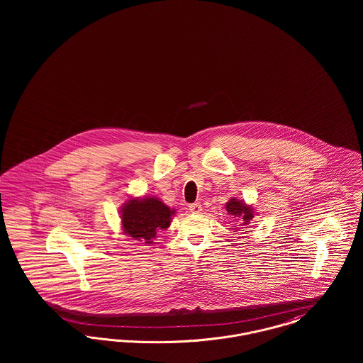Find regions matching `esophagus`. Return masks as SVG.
I'll list each match as a JSON object with an SVG mask.
<instances>
[{"label":"esophagus","instance_id":"1","mask_svg":"<svg viewBox=\"0 0 363 363\" xmlns=\"http://www.w3.org/2000/svg\"><path fill=\"white\" fill-rule=\"evenodd\" d=\"M189 211L191 213H200L203 211V206L200 203H193L189 206Z\"/></svg>","mask_w":363,"mask_h":363}]
</instances>
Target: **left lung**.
<instances>
[{"label": "left lung", "instance_id": "obj_1", "mask_svg": "<svg viewBox=\"0 0 363 363\" xmlns=\"http://www.w3.org/2000/svg\"><path fill=\"white\" fill-rule=\"evenodd\" d=\"M225 209L228 212V215L234 216V218H241L242 225H249L250 220L255 218L253 216V208L246 206L242 200L238 199H231L227 204H225Z\"/></svg>", "mask_w": 363, "mask_h": 363}]
</instances>
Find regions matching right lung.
<instances>
[{"label": "right lung", "instance_id": "right-lung-1", "mask_svg": "<svg viewBox=\"0 0 363 363\" xmlns=\"http://www.w3.org/2000/svg\"><path fill=\"white\" fill-rule=\"evenodd\" d=\"M174 213L156 197L130 199L122 206V228L133 240L151 243L160 230L170 225Z\"/></svg>", "mask_w": 363, "mask_h": 363}]
</instances>
